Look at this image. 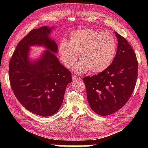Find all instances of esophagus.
I'll return each mask as SVG.
<instances>
[{
	"mask_svg": "<svg viewBox=\"0 0 148 148\" xmlns=\"http://www.w3.org/2000/svg\"><path fill=\"white\" fill-rule=\"evenodd\" d=\"M72 79L74 80V81H78V80H81V77H79L78 76H72Z\"/></svg>",
	"mask_w": 148,
	"mask_h": 148,
	"instance_id": "obj_1",
	"label": "esophagus"
}]
</instances>
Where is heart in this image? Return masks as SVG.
<instances>
[{"mask_svg": "<svg viewBox=\"0 0 148 148\" xmlns=\"http://www.w3.org/2000/svg\"><path fill=\"white\" fill-rule=\"evenodd\" d=\"M69 41L62 40L58 52L62 63L72 69L78 59L76 65L77 74L90 71L99 73L105 71L113 62L117 49L116 40L111 32L92 28L76 30L70 34Z\"/></svg>", "mask_w": 148, "mask_h": 148, "instance_id": "heart-1", "label": "heart"}]
</instances>
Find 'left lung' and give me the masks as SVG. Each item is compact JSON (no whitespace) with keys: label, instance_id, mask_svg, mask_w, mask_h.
Wrapping results in <instances>:
<instances>
[{"label":"left lung","instance_id":"left-lung-1","mask_svg":"<svg viewBox=\"0 0 148 148\" xmlns=\"http://www.w3.org/2000/svg\"><path fill=\"white\" fill-rule=\"evenodd\" d=\"M118 41L116 56L105 71L84 78L92 111L102 116L118 111L129 101L138 77V61L131 45L115 32Z\"/></svg>","mask_w":148,"mask_h":148}]
</instances>
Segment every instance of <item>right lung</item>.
<instances>
[{
	"label": "right lung",
	"mask_w": 148,
	"mask_h": 148,
	"mask_svg": "<svg viewBox=\"0 0 148 148\" xmlns=\"http://www.w3.org/2000/svg\"><path fill=\"white\" fill-rule=\"evenodd\" d=\"M44 26L30 31L21 40L10 61L9 79L18 101L34 114L47 117L56 114L62 103L66 87L72 82L69 69L60 63L57 45ZM43 45L47 51L38 62L28 59L29 46Z\"/></svg>",
	"instance_id": "right-lung-1"
}]
</instances>
